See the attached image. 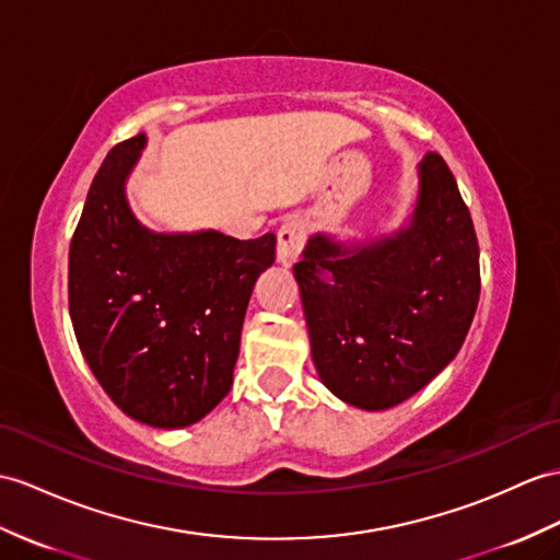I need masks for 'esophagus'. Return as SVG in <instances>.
<instances>
[{"label": "esophagus", "instance_id": "obj_1", "mask_svg": "<svg viewBox=\"0 0 560 560\" xmlns=\"http://www.w3.org/2000/svg\"><path fill=\"white\" fill-rule=\"evenodd\" d=\"M304 244V228L302 223L296 221V218H290V221H284L282 228L278 230V264L282 268H290L294 264V258L302 249Z\"/></svg>", "mask_w": 560, "mask_h": 560}]
</instances>
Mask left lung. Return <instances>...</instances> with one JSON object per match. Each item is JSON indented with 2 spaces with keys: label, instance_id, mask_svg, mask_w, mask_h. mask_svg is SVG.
Here are the masks:
<instances>
[{
  "label": "left lung",
  "instance_id": "1",
  "mask_svg": "<svg viewBox=\"0 0 560 560\" xmlns=\"http://www.w3.org/2000/svg\"><path fill=\"white\" fill-rule=\"evenodd\" d=\"M406 221L385 235L313 233L294 266L320 383L363 411L413 397L454 361L480 299L472 218L428 152Z\"/></svg>",
  "mask_w": 560,
  "mask_h": 560
}]
</instances>
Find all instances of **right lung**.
<instances>
[{
  "mask_svg": "<svg viewBox=\"0 0 560 560\" xmlns=\"http://www.w3.org/2000/svg\"><path fill=\"white\" fill-rule=\"evenodd\" d=\"M147 135L94 175L68 252L78 347L122 413L159 430L195 425L233 387L244 313L276 261V235L156 233L132 213L128 177Z\"/></svg>",
  "mask_w": 560,
  "mask_h": 560,
  "instance_id": "add662e5",
  "label": "right lung"
}]
</instances>
